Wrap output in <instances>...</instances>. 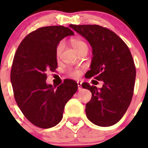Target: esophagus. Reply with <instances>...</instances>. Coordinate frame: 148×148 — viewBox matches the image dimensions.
Masks as SVG:
<instances>
[{
	"mask_svg": "<svg viewBox=\"0 0 148 148\" xmlns=\"http://www.w3.org/2000/svg\"><path fill=\"white\" fill-rule=\"evenodd\" d=\"M77 84H78V90H80L81 89H82V83H81V82H77Z\"/></svg>",
	"mask_w": 148,
	"mask_h": 148,
	"instance_id": "esophagus-1",
	"label": "esophagus"
}]
</instances>
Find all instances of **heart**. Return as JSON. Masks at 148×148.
<instances>
[{"label": "heart", "mask_w": 148, "mask_h": 148, "mask_svg": "<svg viewBox=\"0 0 148 148\" xmlns=\"http://www.w3.org/2000/svg\"><path fill=\"white\" fill-rule=\"evenodd\" d=\"M72 44H73L74 49H75L77 52H78V51L80 50V49H82V48L87 47V44H86V42H84V41L82 40H73V41H72ZM63 48H64V44L61 42L58 44L57 48H56V56H60ZM68 73H69V75L72 77H78V75H80L81 71L79 70H77V69H70L69 71H68Z\"/></svg>", "instance_id": "1"}]
</instances>
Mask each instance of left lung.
Listing matches in <instances>:
<instances>
[{
  "label": "left lung",
  "instance_id": "obj_1",
  "mask_svg": "<svg viewBox=\"0 0 148 148\" xmlns=\"http://www.w3.org/2000/svg\"><path fill=\"white\" fill-rule=\"evenodd\" d=\"M70 27L92 47V62L86 78L94 77L104 82L101 88L87 82L82 84L92 92L91 100L86 104V115L98 126H112L122 118L133 98L136 66L130 49L122 39L105 27L74 24Z\"/></svg>",
  "mask_w": 148,
  "mask_h": 148
}]
</instances>
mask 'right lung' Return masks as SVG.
Masks as SVG:
<instances>
[{"instance_id":"add662e5","label":"right lung","mask_w":148,"mask_h":148,"mask_svg":"<svg viewBox=\"0 0 148 148\" xmlns=\"http://www.w3.org/2000/svg\"><path fill=\"white\" fill-rule=\"evenodd\" d=\"M74 35L68 27H40L27 35L15 53L12 86L15 101L26 118L40 128L58 125L65 104L78 90L75 81L65 79L55 88L47 84V72L58 67L56 48L64 38Z\"/></svg>"}]
</instances>
